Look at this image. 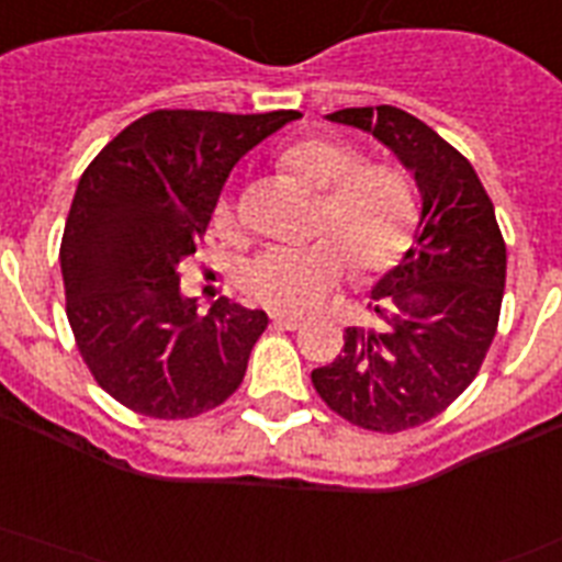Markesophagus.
Listing matches in <instances>:
<instances>
[{"label":"esophagus","instance_id":"1","mask_svg":"<svg viewBox=\"0 0 562 562\" xmlns=\"http://www.w3.org/2000/svg\"><path fill=\"white\" fill-rule=\"evenodd\" d=\"M272 324L278 330H299V327H304V318H299V315H272Z\"/></svg>","mask_w":562,"mask_h":562}]
</instances>
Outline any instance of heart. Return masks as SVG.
I'll return each instance as SVG.
<instances>
[{
  "instance_id": "obj_1",
  "label": "heart",
  "mask_w": 562,
  "mask_h": 562,
  "mask_svg": "<svg viewBox=\"0 0 562 562\" xmlns=\"http://www.w3.org/2000/svg\"><path fill=\"white\" fill-rule=\"evenodd\" d=\"M281 160L307 187L324 189L322 229L337 240L263 249L244 267L240 286L261 307L304 315L338 286L347 258L359 276L393 267L411 244L416 203L402 171L359 164V155L345 143L310 137L286 148ZM215 226L226 235L235 226L229 198L217 201Z\"/></svg>"
}]
</instances>
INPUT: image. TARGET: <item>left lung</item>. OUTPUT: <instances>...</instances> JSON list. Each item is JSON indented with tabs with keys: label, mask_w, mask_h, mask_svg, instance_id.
<instances>
[{
	"label": "left lung",
	"mask_w": 562,
	"mask_h": 562,
	"mask_svg": "<svg viewBox=\"0 0 562 562\" xmlns=\"http://www.w3.org/2000/svg\"><path fill=\"white\" fill-rule=\"evenodd\" d=\"M387 146L422 198L414 247L370 290L368 327L313 370L318 396L359 428L396 434L434 419L474 382L499 322L505 240L474 166L430 125L393 105L341 109Z\"/></svg>",
	"instance_id": "left-lung-1"
}]
</instances>
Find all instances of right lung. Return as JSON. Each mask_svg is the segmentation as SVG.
<instances>
[{
	"label": "right lung",
	"mask_w": 562,
	"mask_h": 562,
	"mask_svg": "<svg viewBox=\"0 0 562 562\" xmlns=\"http://www.w3.org/2000/svg\"><path fill=\"white\" fill-rule=\"evenodd\" d=\"M299 111L164 109L134 120L82 171L59 267L65 313L97 384L151 419H189L238 391L267 313L180 290L229 171Z\"/></svg>",
	"instance_id": "1"
}]
</instances>
